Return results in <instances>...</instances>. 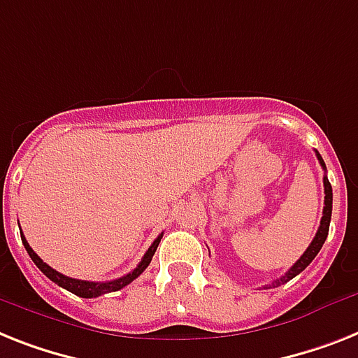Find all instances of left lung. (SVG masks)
I'll return each mask as SVG.
<instances>
[{
	"mask_svg": "<svg viewBox=\"0 0 358 358\" xmlns=\"http://www.w3.org/2000/svg\"><path fill=\"white\" fill-rule=\"evenodd\" d=\"M317 157H318V162H320V166L326 170V162H324V159L320 157V153L318 152H317ZM324 194H326V197H324V205L326 206H324V212H322L320 227H318L317 236L313 238L311 245L307 247V250L302 254V256H300V259H298L296 264L292 265L287 273H285V276H282L280 280L273 282L271 285H265V287H280L282 283L292 280L294 276H296V274L302 273L303 268L311 264L313 259H315V256L320 252L322 245H324V241H326V238H327V232H329V223H331V210H333V188H331V182L327 181V176H324Z\"/></svg>",
	"mask_w": 358,
	"mask_h": 358,
	"instance_id": "8db88e82",
	"label": "left lung"
}]
</instances>
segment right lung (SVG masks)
Instances as JSON below:
<instances>
[{"mask_svg": "<svg viewBox=\"0 0 358 358\" xmlns=\"http://www.w3.org/2000/svg\"><path fill=\"white\" fill-rule=\"evenodd\" d=\"M161 238H162V234L159 236V238L155 239L152 245H150V249L146 250V254L143 256V259H141V264L137 265V268H133L131 273H128L126 276H122V278L111 280V282H85V280L69 278V276H66V274L58 273V271H55L52 267H49V265H47L45 262H43V259H41L40 256H38V254L31 249V245L27 243L25 236L22 234L23 247H25V250L29 252L31 259L34 262V264H36V267L40 268L41 273L45 274L47 278L51 280V282H55L56 285H60V287L67 289V291L73 292V294H76V296H80V298L102 296V294H108V292L119 291V289L126 287L128 283H131L135 278H138V276L144 273V268H146L148 265H150V262H152L153 254H155L159 243H161Z\"/></svg>", "mask_w": 358, "mask_h": 358, "instance_id": "obj_1", "label": "right lung"}]
</instances>
